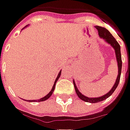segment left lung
<instances>
[{
    "instance_id": "8db88e82",
    "label": "left lung",
    "mask_w": 130,
    "mask_h": 130,
    "mask_svg": "<svg viewBox=\"0 0 130 130\" xmlns=\"http://www.w3.org/2000/svg\"><path fill=\"white\" fill-rule=\"evenodd\" d=\"M95 27L97 28L98 31L99 36L101 38L104 39L105 41L107 42L108 44H110V46L113 48L115 51V54H116V61H117V65H118V76L116 78V82L114 83L113 87L111 88L110 91L107 94H105L104 95L101 96V97H98V98H88L87 96L82 94L79 90L78 89V88L76 87V84L74 80H73V84H74V87L76 92L78 95V97L79 98L84 100V102H87L90 103H96L101 102L103 100H105V99H107L108 97H110V95L113 94V92L115 91V89L119 85V83L120 81V77H121V66H122V61H121V48H120V45L119 44V43L116 41V40L113 38V36L110 34V32L107 29H105L104 27H100V26H95Z\"/></svg>"
}]
</instances>
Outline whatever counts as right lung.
Returning a JSON list of instances; mask_svg holds the SVG:
<instances>
[{
	"label": "right lung",
	"instance_id": "1",
	"mask_svg": "<svg viewBox=\"0 0 130 130\" xmlns=\"http://www.w3.org/2000/svg\"><path fill=\"white\" fill-rule=\"evenodd\" d=\"M28 26V25H27ZM27 27V26H26ZM24 27V28H25ZM61 71H59V73H58V76H57V78H56V80H55V82H54V85H53V87H52V90L48 92V94H46L45 97H43V98H42L39 99V100H29L30 102H41V101H44V100H46L47 99H48L51 96H52V93L54 92V88H55V85H56V83H57V80L59 79V78L60 77V75H61Z\"/></svg>",
	"mask_w": 130,
	"mask_h": 130
}]
</instances>
